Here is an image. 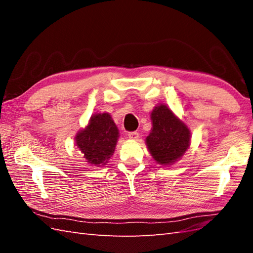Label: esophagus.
Segmentation results:
<instances>
[{"mask_svg": "<svg viewBox=\"0 0 253 253\" xmlns=\"http://www.w3.org/2000/svg\"><path fill=\"white\" fill-rule=\"evenodd\" d=\"M128 138L131 139V140H137V139L139 138V132H137V131L129 132L128 133Z\"/></svg>", "mask_w": 253, "mask_h": 253, "instance_id": "34e87169", "label": "esophagus"}]
</instances>
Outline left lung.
Wrapping results in <instances>:
<instances>
[{
	"label": "left lung",
	"mask_w": 253,
	"mask_h": 253,
	"mask_svg": "<svg viewBox=\"0 0 253 253\" xmlns=\"http://www.w3.org/2000/svg\"><path fill=\"white\" fill-rule=\"evenodd\" d=\"M150 117L152 128L146 138L150 154L160 165L176 163L190 147V129L184 121L163 103L154 106Z\"/></svg>",
	"instance_id": "obj_1"
}]
</instances>
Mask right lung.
<instances>
[{
	"mask_svg": "<svg viewBox=\"0 0 253 253\" xmlns=\"http://www.w3.org/2000/svg\"><path fill=\"white\" fill-rule=\"evenodd\" d=\"M118 138L120 131L110 113H95L87 126L76 133L75 143L85 162L99 168L109 162Z\"/></svg>",
	"mask_w": 253,
	"mask_h": 253,
	"instance_id": "1",
	"label": "right lung"
}]
</instances>
